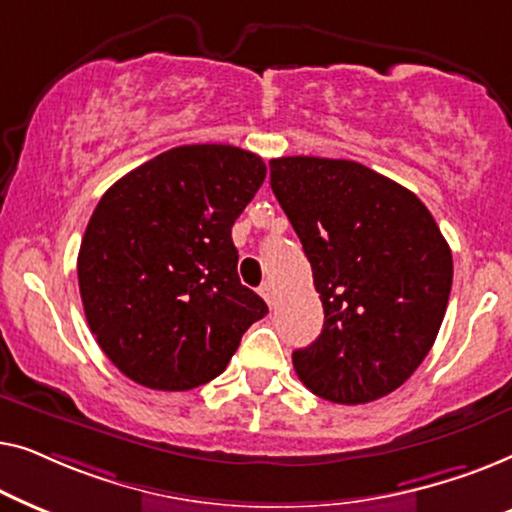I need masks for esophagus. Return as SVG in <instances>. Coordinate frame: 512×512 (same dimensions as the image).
Returning a JSON list of instances; mask_svg holds the SVG:
<instances>
[{"label":"esophagus","instance_id":"esophagus-1","mask_svg":"<svg viewBox=\"0 0 512 512\" xmlns=\"http://www.w3.org/2000/svg\"><path fill=\"white\" fill-rule=\"evenodd\" d=\"M261 296L265 298V303H268L270 307H275V303H277V291H275V286H272V282H265V284L261 286Z\"/></svg>","mask_w":512,"mask_h":512}]
</instances>
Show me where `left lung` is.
Masks as SVG:
<instances>
[{
	"label": "left lung",
	"mask_w": 512,
	"mask_h": 512,
	"mask_svg": "<svg viewBox=\"0 0 512 512\" xmlns=\"http://www.w3.org/2000/svg\"><path fill=\"white\" fill-rule=\"evenodd\" d=\"M270 186L300 237L324 328L293 352L312 394L359 405L391 394L436 342L452 251L415 193L354 160H270Z\"/></svg>",
	"instance_id": "left-lung-1"
}]
</instances>
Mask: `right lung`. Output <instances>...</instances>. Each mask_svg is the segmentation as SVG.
Segmentation results:
<instances>
[{
  "label": "right lung",
  "mask_w": 512,
  "mask_h": 512,
  "mask_svg": "<svg viewBox=\"0 0 512 512\" xmlns=\"http://www.w3.org/2000/svg\"><path fill=\"white\" fill-rule=\"evenodd\" d=\"M265 179L256 153L177 146L118 179L79 249L88 326L132 382L186 391L226 370L263 298L237 277L230 228Z\"/></svg>",
  "instance_id": "obj_1"
}]
</instances>
